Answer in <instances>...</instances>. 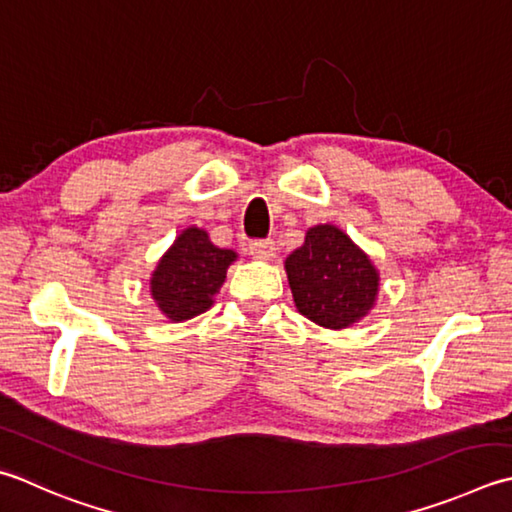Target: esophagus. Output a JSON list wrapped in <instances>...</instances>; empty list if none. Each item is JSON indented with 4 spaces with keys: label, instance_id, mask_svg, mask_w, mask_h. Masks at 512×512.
Listing matches in <instances>:
<instances>
[{
    "label": "esophagus",
    "instance_id": "34e87169",
    "mask_svg": "<svg viewBox=\"0 0 512 512\" xmlns=\"http://www.w3.org/2000/svg\"><path fill=\"white\" fill-rule=\"evenodd\" d=\"M275 250L273 239H255V242L248 244V253L255 259H273Z\"/></svg>",
    "mask_w": 512,
    "mask_h": 512
}]
</instances>
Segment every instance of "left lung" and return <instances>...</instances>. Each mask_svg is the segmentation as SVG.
<instances>
[{"label":"left lung","mask_w":512,"mask_h":512,"mask_svg":"<svg viewBox=\"0 0 512 512\" xmlns=\"http://www.w3.org/2000/svg\"><path fill=\"white\" fill-rule=\"evenodd\" d=\"M288 284L299 313L324 328H346L373 308L379 275L342 230L324 224L286 259Z\"/></svg>","instance_id":"obj_1"}]
</instances>
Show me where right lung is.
<instances>
[{
    "mask_svg": "<svg viewBox=\"0 0 512 512\" xmlns=\"http://www.w3.org/2000/svg\"><path fill=\"white\" fill-rule=\"evenodd\" d=\"M235 253L217 248L206 230L186 228L159 259L150 279V293L170 322H186L213 306V295L224 284Z\"/></svg>",
    "mask_w": 512,
    "mask_h": 512,
    "instance_id": "1",
    "label": "right lung"
}]
</instances>
